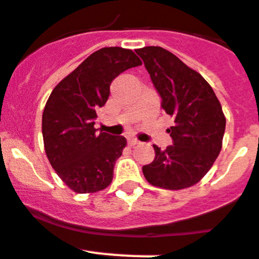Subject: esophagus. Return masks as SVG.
<instances>
[{
  "label": "esophagus",
  "instance_id": "obj_1",
  "mask_svg": "<svg viewBox=\"0 0 259 259\" xmlns=\"http://www.w3.org/2000/svg\"><path fill=\"white\" fill-rule=\"evenodd\" d=\"M127 143H129V146H137V145H139L141 142H139L138 139L130 137V138H127Z\"/></svg>",
  "mask_w": 259,
  "mask_h": 259
}]
</instances>
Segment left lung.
I'll list each match as a JSON object with an SVG mask.
<instances>
[{"label": "left lung", "instance_id": "left-lung-1", "mask_svg": "<svg viewBox=\"0 0 259 259\" xmlns=\"http://www.w3.org/2000/svg\"><path fill=\"white\" fill-rule=\"evenodd\" d=\"M164 112L175 118L168 129L173 145H154L155 159L143 165L154 186L179 190L197 184L212 167L222 150L226 117L211 86L201 74L160 47L137 49Z\"/></svg>", "mask_w": 259, "mask_h": 259}]
</instances>
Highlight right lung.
<instances>
[{
	"mask_svg": "<svg viewBox=\"0 0 259 259\" xmlns=\"http://www.w3.org/2000/svg\"><path fill=\"white\" fill-rule=\"evenodd\" d=\"M141 64L130 49L102 48L52 91L42 112L44 147L53 169L75 193H95L112 183L126 139L98 133L94 125L114 78Z\"/></svg>",
	"mask_w": 259,
	"mask_h": 259,
	"instance_id": "add662e5",
	"label": "right lung"
}]
</instances>
